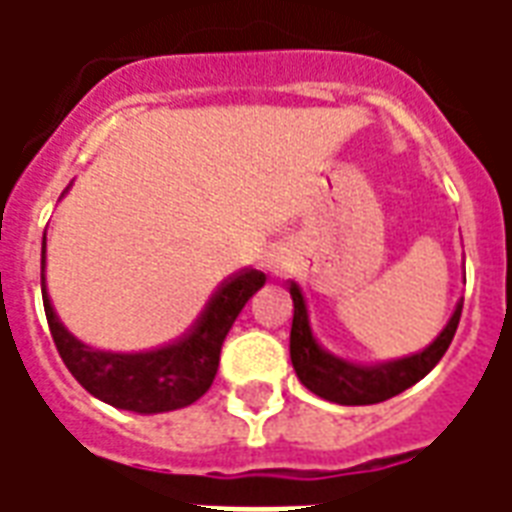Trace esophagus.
Masks as SVG:
<instances>
[{"label": "esophagus", "mask_w": 512, "mask_h": 512, "mask_svg": "<svg viewBox=\"0 0 512 512\" xmlns=\"http://www.w3.org/2000/svg\"><path fill=\"white\" fill-rule=\"evenodd\" d=\"M290 263H293V252H290L285 244L271 246V249L266 252V271L268 274H274V277L288 274Z\"/></svg>", "instance_id": "obj_1"}]
</instances>
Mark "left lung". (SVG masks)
Instances as JSON below:
<instances>
[{
  "mask_svg": "<svg viewBox=\"0 0 512 512\" xmlns=\"http://www.w3.org/2000/svg\"><path fill=\"white\" fill-rule=\"evenodd\" d=\"M463 274H466V268H463ZM290 299H293V326H290L293 370L312 395L323 397L329 403H340V406L384 403L389 397L406 392L419 378L428 376L430 370L439 365L444 351L450 348L463 310V299H458L447 326L436 334V340L425 351L392 359V362L365 365V362H351V359H343V356L332 354L329 348H323L321 340L312 332L307 299L296 282H290Z\"/></svg>",
  "mask_w": 512,
  "mask_h": 512,
  "instance_id": "8db88e82",
  "label": "left lung"
}]
</instances>
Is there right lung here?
<instances>
[{
    "instance_id": "add662e5",
    "label": "right lung",
    "mask_w": 512,
    "mask_h": 512,
    "mask_svg": "<svg viewBox=\"0 0 512 512\" xmlns=\"http://www.w3.org/2000/svg\"><path fill=\"white\" fill-rule=\"evenodd\" d=\"M263 285H266L263 271L244 268L213 293L194 326L175 343L150 351H106L82 343L76 334L68 332L54 310L46 285V233H43L40 288H43L46 321L62 362L90 395L134 414H164L200 400L216 378L224 337L233 329L246 301Z\"/></svg>"
}]
</instances>
